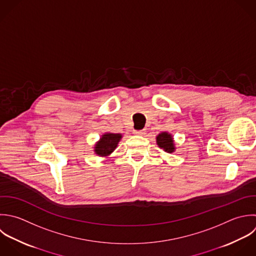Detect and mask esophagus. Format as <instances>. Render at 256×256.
<instances>
[{
    "instance_id": "34e87169",
    "label": "esophagus",
    "mask_w": 256,
    "mask_h": 256,
    "mask_svg": "<svg viewBox=\"0 0 256 256\" xmlns=\"http://www.w3.org/2000/svg\"><path fill=\"white\" fill-rule=\"evenodd\" d=\"M134 134H138V136H144L146 134V130H134Z\"/></svg>"
}]
</instances>
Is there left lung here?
Instances as JSON below:
<instances>
[{"mask_svg":"<svg viewBox=\"0 0 256 256\" xmlns=\"http://www.w3.org/2000/svg\"><path fill=\"white\" fill-rule=\"evenodd\" d=\"M156 142L160 148H164V152L172 154L174 150V140L170 134L168 132H162L156 136Z\"/></svg>","mask_w":256,"mask_h":256,"instance_id":"obj_1","label":"left lung"}]
</instances>
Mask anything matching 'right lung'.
Wrapping results in <instances>:
<instances>
[{"mask_svg": "<svg viewBox=\"0 0 256 256\" xmlns=\"http://www.w3.org/2000/svg\"><path fill=\"white\" fill-rule=\"evenodd\" d=\"M122 136L120 134H106L102 136L100 140L96 144V154L100 156H108L116 148Z\"/></svg>", "mask_w": 256, "mask_h": 256, "instance_id": "right-lung-1", "label": "right lung"}]
</instances>
